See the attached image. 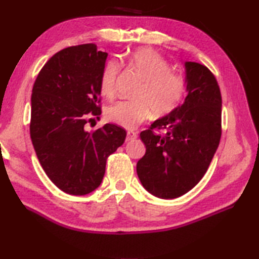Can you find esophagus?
<instances>
[{
	"instance_id": "1",
	"label": "esophagus",
	"mask_w": 259,
	"mask_h": 259,
	"mask_svg": "<svg viewBox=\"0 0 259 259\" xmlns=\"http://www.w3.org/2000/svg\"><path fill=\"white\" fill-rule=\"evenodd\" d=\"M136 138H137V133H135V131H133V130L126 131V141L134 140Z\"/></svg>"
}]
</instances>
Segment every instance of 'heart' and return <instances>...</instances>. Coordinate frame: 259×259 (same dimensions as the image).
Instances as JSON below:
<instances>
[{"instance_id": "heart-1", "label": "heart", "mask_w": 259, "mask_h": 259, "mask_svg": "<svg viewBox=\"0 0 259 259\" xmlns=\"http://www.w3.org/2000/svg\"><path fill=\"white\" fill-rule=\"evenodd\" d=\"M129 67L144 79L137 90L135 100L118 101L110 106L106 117L111 122L126 129H134L153 114H167L179 103L185 90V81L179 73L169 69L167 60L151 49H137L126 57ZM120 65L115 60L104 64L100 76V91L103 97L112 99Z\"/></svg>"}]
</instances>
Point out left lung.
Masks as SVG:
<instances>
[{
    "label": "left lung",
    "instance_id": "left-lung-1",
    "mask_svg": "<svg viewBox=\"0 0 259 259\" xmlns=\"http://www.w3.org/2000/svg\"><path fill=\"white\" fill-rule=\"evenodd\" d=\"M187 97L140 133L146 153L137 163L142 186L161 199L187 194L210 164L222 136V95L205 65L185 62ZM164 130L163 135L153 131Z\"/></svg>",
    "mask_w": 259,
    "mask_h": 259
}]
</instances>
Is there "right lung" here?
<instances>
[{
	"label": "right lung",
	"mask_w": 259,
	"mask_h": 259,
	"mask_svg": "<svg viewBox=\"0 0 259 259\" xmlns=\"http://www.w3.org/2000/svg\"><path fill=\"white\" fill-rule=\"evenodd\" d=\"M107 57L93 43L65 48L45 64L32 89L33 147L48 177L69 195L96 190L108 157L125 140V130L112 123L85 130L88 121L101 114L100 76Z\"/></svg>",
	"instance_id": "add662e5"
}]
</instances>
